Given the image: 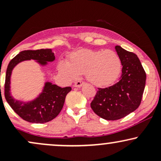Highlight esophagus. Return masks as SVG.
<instances>
[{
	"label": "esophagus",
	"instance_id": "34e87169",
	"mask_svg": "<svg viewBox=\"0 0 161 161\" xmlns=\"http://www.w3.org/2000/svg\"><path fill=\"white\" fill-rule=\"evenodd\" d=\"M83 82L82 81H80V80H78V81H76V82H75V83H74V86L75 87H77V88H79V87H81L83 85Z\"/></svg>",
	"mask_w": 161,
	"mask_h": 161
}]
</instances>
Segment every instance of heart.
Segmentation results:
<instances>
[{"label": "heart", "mask_w": 161, "mask_h": 161, "mask_svg": "<svg viewBox=\"0 0 161 161\" xmlns=\"http://www.w3.org/2000/svg\"><path fill=\"white\" fill-rule=\"evenodd\" d=\"M58 69L68 79L85 73L93 85L105 87L111 86L119 79L122 62L119 55L112 50L82 49L73 53L69 62L62 60L59 63Z\"/></svg>", "instance_id": "obj_1"}]
</instances>
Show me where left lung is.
I'll list each match as a JSON object with an SVG mask.
<instances>
[{
    "instance_id": "left-lung-1",
    "label": "left lung",
    "mask_w": 161,
    "mask_h": 161,
    "mask_svg": "<svg viewBox=\"0 0 161 161\" xmlns=\"http://www.w3.org/2000/svg\"><path fill=\"white\" fill-rule=\"evenodd\" d=\"M123 69L120 80L108 88H98L91 108L100 117L116 120L136 110L141 104L146 73L136 53L116 45Z\"/></svg>"
}]
</instances>
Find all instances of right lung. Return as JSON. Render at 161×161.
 Masks as SVG:
<instances>
[{"mask_svg":"<svg viewBox=\"0 0 161 161\" xmlns=\"http://www.w3.org/2000/svg\"><path fill=\"white\" fill-rule=\"evenodd\" d=\"M38 60L41 64L54 60V53L51 49L26 50L14 57L9 63L4 83V96L14 112L24 120L34 123H44L52 120L61 111L66 95L71 87L60 88L57 85L47 82L43 92L36 100L29 103L15 101L10 93V75L16 64L26 60ZM1 87V86H0Z\"/></svg>","mask_w":161,"mask_h":161,"instance_id":"right-lung-1","label":"right lung"}]
</instances>
